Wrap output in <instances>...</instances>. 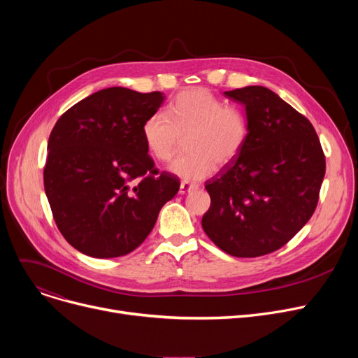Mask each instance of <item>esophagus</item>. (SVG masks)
Here are the masks:
<instances>
[{
	"mask_svg": "<svg viewBox=\"0 0 358 358\" xmlns=\"http://www.w3.org/2000/svg\"><path fill=\"white\" fill-rule=\"evenodd\" d=\"M196 189H197L196 184H190V182H187V181H182V182L180 184V193H181V194L190 193V192H193V190H196Z\"/></svg>",
	"mask_w": 358,
	"mask_h": 358,
	"instance_id": "1",
	"label": "esophagus"
}]
</instances>
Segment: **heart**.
Masks as SVG:
<instances>
[{"instance_id":"b5f03b06","label":"heart","mask_w":358,"mask_h":358,"mask_svg":"<svg viewBox=\"0 0 358 358\" xmlns=\"http://www.w3.org/2000/svg\"><path fill=\"white\" fill-rule=\"evenodd\" d=\"M165 114L154 113L142 123V141L158 162H169L181 148L169 171L184 181L209 178L219 166L231 165L245 148L248 119L239 107L227 106L206 88L184 90L168 104Z\"/></svg>"}]
</instances>
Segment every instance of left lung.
<instances>
[{
  "label": "left lung",
  "instance_id": "obj_1",
  "mask_svg": "<svg viewBox=\"0 0 358 358\" xmlns=\"http://www.w3.org/2000/svg\"><path fill=\"white\" fill-rule=\"evenodd\" d=\"M245 106L242 154L206 181L210 208L201 227L222 251L241 258L281 248L313 215L325 155L312 123L266 87L224 91Z\"/></svg>",
  "mask_w": 358,
  "mask_h": 358
}]
</instances>
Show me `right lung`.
I'll list each match as a JSON object with an SVG mask.
<instances>
[{"mask_svg": "<svg viewBox=\"0 0 358 358\" xmlns=\"http://www.w3.org/2000/svg\"><path fill=\"white\" fill-rule=\"evenodd\" d=\"M159 91L104 88L66 110L53 126L43 171L56 227L94 258L136 250L162 206L180 190L142 141V123L164 103Z\"/></svg>", "mask_w": 358, "mask_h": 358, "instance_id": "add662e5", "label": "right lung"}]
</instances>
